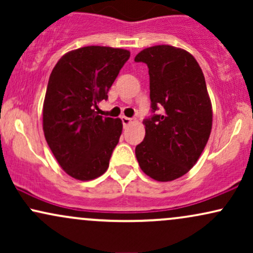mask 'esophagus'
<instances>
[{
    "label": "esophagus",
    "mask_w": 253,
    "mask_h": 253,
    "mask_svg": "<svg viewBox=\"0 0 253 253\" xmlns=\"http://www.w3.org/2000/svg\"><path fill=\"white\" fill-rule=\"evenodd\" d=\"M121 121H123L124 127H127V126H128L129 124H132V123H133L132 119H130V118H127V117H123V118H121Z\"/></svg>",
    "instance_id": "1"
}]
</instances>
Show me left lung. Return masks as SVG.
Instances as JSON below:
<instances>
[{
  "instance_id": "8db88e82",
  "label": "left lung",
  "mask_w": 253,
  "mask_h": 253,
  "mask_svg": "<svg viewBox=\"0 0 253 253\" xmlns=\"http://www.w3.org/2000/svg\"><path fill=\"white\" fill-rule=\"evenodd\" d=\"M149 68L152 112L136 145L140 169L158 182L179 178L196 164L210 139L213 110L205 76L188 51L157 45L134 58Z\"/></svg>"
}]
</instances>
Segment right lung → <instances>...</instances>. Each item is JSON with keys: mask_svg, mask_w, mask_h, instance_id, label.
Instances as JSON below:
<instances>
[{"mask_svg": "<svg viewBox=\"0 0 253 253\" xmlns=\"http://www.w3.org/2000/svg\"><path fill=\"white\" fill-rule=\"evenodd\" d=\"M129 51L107 46L72 50L52 70L42 107V129L58 164L80 181L106 172L123 132L120 119L97 114Z\"/></svg>", "mask_w": 253, "mask_h": 253, "instance_id": "1", "label": "right lung"}]
</instances>
